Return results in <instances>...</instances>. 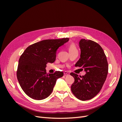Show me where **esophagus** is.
<instances>
[{"instance_id": "esophagus-1", "label": "esophagus", "mask_w": 122, "mask_h": 122, "mask_svg": "<svg viewBox=\"0 0 122 122\" xmlns=\"http://www.w3.org/2000/svg\"><path fill=\"white\" fill-rule=\"evenodd\" d=\"M64 74L65 76H68L70 75V73L67 71H65L64 73Z\"/></svg>"}]
</instances>
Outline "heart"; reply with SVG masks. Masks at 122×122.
Instances as JSON below:
<instances>
[{
	"label": "heart",
	"mask_w": 122,
	"mask_h": 122,
	"mask_svg": "<svg viewBox=\"0 0 122 122\" xmlns=\"http://www.w3.org/2000/svg\"><path fill=\"white\" fill-rule=\"evenodd\" d=\"M68 49L69 52H72V51H78L76 46L74 43H71L69 45L68 47Z\"/></svg>",
	"instance_id": "heart-1"
}]
</instances>
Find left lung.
Here are the masks:
<instances>
[{
    "instance_id": "obj_1",
    "label": "left lung",
    "mask_w": 122,
    "mask_h": 122,
    "mask_svg": "<svg viewBox=\"0 0 122 122\" xmlns=\"http://www.w3.org/2000/svg\"><path fill=\"white\" fill-rule=\"evenodd\" d=\"M79 46L81 57L75 67H82L86 74L79 76L70 73L75 79L71 91L78 99L85 101L92 99L100 91L107 78L108 64L104 51L97 43L81 39Z\"/></svg>"
}]
</instances>
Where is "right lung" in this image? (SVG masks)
<instances>
[{"instance_id": "add662e5", "label": "right lung", "mask_w": 122, "mask_h": 122, "mask_svg": "<svg viewBox=\"0 0 122 122\" xmlns=\"http://www.w3.org/2000/svg\"><path fill=\"white\" fill-rule=\"evenodd\" d=\"M69 40H43L30 45L21 55L17 77L23 91L30 97L42 100L52 93L57 79L64 74L60 71L46 74V64L55 61L57 49Z\"/></svg>"}]
</instances>
